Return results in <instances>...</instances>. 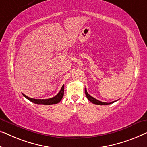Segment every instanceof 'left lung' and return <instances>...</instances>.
Returning a JSON list of instances; mask_svg holds the SVG:
<instances>
[{
    "label": "left lung",
    "mask_w": 147,
    "mask_h": 147,
    "mask_svg": "<svg viewBox=\"0 0 147 147\" xmlns=\"http://www.w3.org/2000/svg\"><path fill=\"white\" fill-rule=\"evenodd\" d=\"M85 94H86V98H88V100L89 101H90L92 103H93V104H94L108 105V104H112V103H114L115 102H116V101H114V102H111L110 103H106V102H101V101H99V100H96V99H95L94 98H93L92 96L89 95L88 93L87 92L86 88H85Z\"/></svg>",
    "instance_id": "1"
}]
</instances>
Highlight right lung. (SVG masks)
<instances>
[{
	"label": "right lung",
	"instance_id": "add662e5",
	"mask_svg": "<svg viewBox=\"0 0 147 147\" xmlns=\"http://www.w3.org/2000/svg\"><path fill=\"white\" fill-rule=\"evenodd\" d=\"M23 96H24L26 98H27L28 100L32 102L34 104H44V105H51V104H55L59 102L63 97L64 95V85H63L62 88H61V90L59 91L55 97L49 98V99H45V100H39V99H34V98H31L28 97L27 96L22 94Z\"/></svg>",
	"mask_w": 147,
	"mask_h": 147
}]
</instances>
